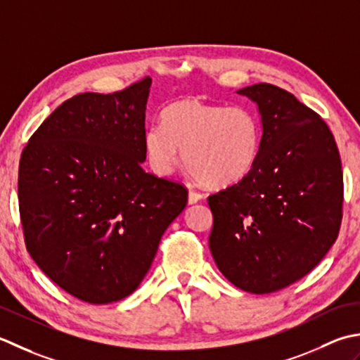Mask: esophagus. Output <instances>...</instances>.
Returning a JSON list of instances; mask_svg holds the SVG:
<instances>
[{"label": "esophagus", "mask_w": 360, "mask_h": 360, "mask_svg": "<svg viewBox=\"0 0 360 360\" xmlns=\"http://www.w3.org/2000/svg\"><path fill=\"white\" fill-rule=\"evenodd\" d=\"M202 199H203V195L200 193H195V191H189V194H188L189 205H194L197 202H200Z\"/></svg>", "instance_id": "esophagus-1"}]
</instances>
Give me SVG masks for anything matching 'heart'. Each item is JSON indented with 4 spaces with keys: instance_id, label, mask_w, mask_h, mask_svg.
Instances as JSON below:
<instances>
[{
    "instance_id": "1",
    "label": "heart",
    "mask_w": 360,
    "mask_h": 360,
    "mask_svg": "<svg viewBox=\"0 0 360 360\" xmlns=\"http://www.w3.org/2000/svg\"><path fill=\"white\" fill-rule=\"evenodd\" d=\"M160 120L161 126L143 135L146 160L158 175H171L185 150V163L205 186L225 189L244 180L258 161L259 124L244 107L188 96L166 105Z\"/></svg>"
}]
</instances>
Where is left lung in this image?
Masks as SVG:
<instances>
[{
  "instance_id": "left-lung-1",
  "label": "left lung",
  "mask_w": 360,
  "mask_h": 360,
  "mask_svg": "<svg viewBox=\"0 0 360 360\" xmlns=\"http://www.w3.org/2000/svg\"><path fill=\"white\" fill-rule=\"evenodd\" d=\"M258 105L261 148L247 177L208 197L210 250L236 288L270 293L307 275L339 236L343 174L331 130L292 93L240 88Z\"/></svg>"
}]
</instances>
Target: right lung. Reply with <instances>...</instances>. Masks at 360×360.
Returning <instances> with one entry per match:
<instances>
[{"mask_svg":"<svg viewBox=\"0 0 360 360\" xmlns=\"http://www.w3.org/2000/svg\"><path fill=\"white\" fill-rule=\"evenodd\" d=\"M152 80L112 94L80 93L57 107L21 153L25 242L41 272L82 302L134 292L188 191L146 172L143 135Z\"/></svg>","mask_w":360,"mask_h":360,"instance_id":"add662e5","label":"right lung"}]
</instances>
